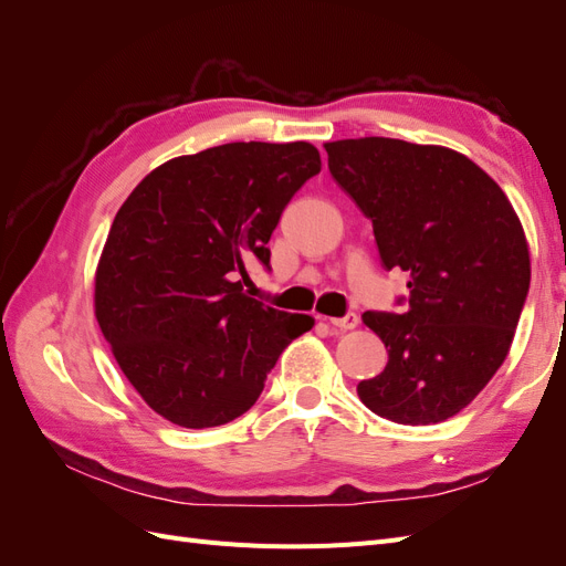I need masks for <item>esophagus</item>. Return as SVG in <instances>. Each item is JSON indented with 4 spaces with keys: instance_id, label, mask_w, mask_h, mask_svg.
<instances>
[{
    "instance_id": "1",
    "label": "esophagus",
    "mask_w": 566,
    "mask_h": 566,
    "mask_svg": "<svg viewBox=\"0 0 566 566\" xmlns=\"http://www.w3.org/2000/svg\"><path fill=\"white\" fill-rule=\"evenodd\" d=\"M328 323L333 325V328H339V331H354L358 325V316L354 312H349L339 318H328Z\"/></svg>"
}]
</instances>
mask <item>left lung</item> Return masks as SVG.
<instances>
[{"instance_id": "left-lung-1", "label": "left lung", "mask_w": 566, "mask_h": 566, "mask_svg": "<svg viewBox=\"0 0 566 566\" xmlns=\"http://www.w3.org/2000/svg\"><path fill=\"white\" fill-rule=\"evenodd\" d=\"M328 169L370 221L382 266L408 273L397 312H366L387 347L356 387L373 413L432 424L460 413L505 361L528 295L520 219L482 167L385 136L325 144Z\"/></svg>"}]
</instances>
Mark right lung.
I'll list each match as a JSON object with an SVG mask.
<instances>
[{
  "label": "right lung",
  "mask_w": 566,
  "mask_h": 566,
  "mask_svg": "<svg viewBox=\"0 0 566 566\" xmlns=\"http://www.w3.org/2000/svg\"><path fill=\"white\" fill-rule=\"evenodd\" d=\"M321 172L306 144L238 142L160 165L117 210L96 321L144 401L188 430L243 416L314 318L245 293L285 205Z\"/></svg>",
  "instance_id": "1"
}]
</instances>
